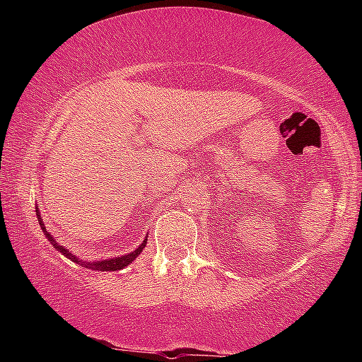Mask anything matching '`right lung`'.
I'll return each instance as SVG.
<instances>
[{"mask_svg": "<svg viewBox=\"0 0 362 362\" xmlns=\"http://www.w3.org/2000/svg\"><path fill=\"white\" fill-rule=\"evenodd\" d=\"M36 217H38V220H40V225H41L42 231H45L47 241H51L52 246L56 247L60 254L65 255L66 259H70L71 262L79 263V265L84 267V268H88V269H95V272H118V269H122L124 267L129 265V263H132L134 260H136L137 257H139V254L142 252L144 247L146 246V240H144L142 244H140V246L136 250H134V252H131V254H126V255H121V257H113V259H105V260L86 262V260L79 259V257L73 255L69 249H65L64 246H60V244L56 240H54L52 235H49V231H46V226H45V223H42V218H41L38 211H36Z\"/></svg>", "mask_w": 362, "mask_h": 362, "instance_id": "add662e5", "label": "right lung"}]
</instances>
